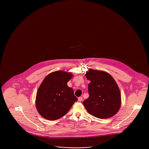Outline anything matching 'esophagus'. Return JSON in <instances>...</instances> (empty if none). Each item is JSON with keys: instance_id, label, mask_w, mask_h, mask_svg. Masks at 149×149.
<instances>
[{"instance_id": "34e87169", "label": "esophagus", "mask_w": 149, "mask_h": 149, "mask_svg": "<svg viewBox=\"0 0 149 149\" xmlns=\"http://www.w3.org/2000/svg\"><path fill=\"white\" fill-rule=\"evenodd\" d=\"M78 100L79 102H81L83 100V97H79L78 98Z\"/></svg>"}]
</instances>
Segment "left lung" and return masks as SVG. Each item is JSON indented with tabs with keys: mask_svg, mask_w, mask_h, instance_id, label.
Returning <instances> with one entry per match:
<instances>
[{
	"mask_svg": "<svg viewBox=\"0 0 149 149\" xmlns=\"http://www.w3.org/2000/svg\"><path fill=\"white\" fill-rule=\"evenodd\" d=\"M85 75L91 81L88 84L89 97L83 102L88 112L100 119L113 117L121 105L120 91L114 79L106 71L92 69Z\"/></svg>",
	"mask_w": 149,
	"mask_h": 149,
	"instance_id": "left-lung-1",
	"label": "left lung"
}]
</instances>
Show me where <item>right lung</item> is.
Returning <instances> with one entry per match:
<instances>
[{"instance_id": "1", "label": "right lung", "mask_w": 149, "mask_h": 149, "mask_svg": "<svg viewBox=\"0 0 149 149\" xmlns=\"http://www.w3.org/2000/svg\"><path fill=\"white\" fill-rule=\"evenodd\" d=\"M72 75L71 72L58 70L44 79L36 98L37 110L43 118L51 120L60 118L78 100L73 89L67 85Z\"/></svg>"}]
</instances>
